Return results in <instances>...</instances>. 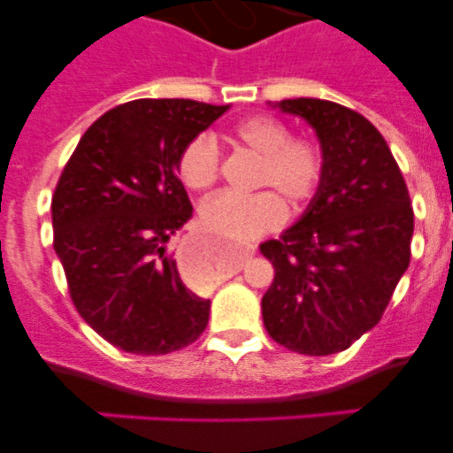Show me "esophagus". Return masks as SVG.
<instances>
[{
  "label": "esophagus",
  "mask_w": 453,
  "mask_h": 453,
  "mask_svg": "<svg viewBox=\"0 0 453 453\" xmlns=\"http://www.w3.org/2000/svg\"><path fill=\"white\" fill-rule=\"evenodd\" d=\"M245 258L254 256V248H248L243 252ZM180 269L186 278H193L197 282H210L212 280V273L201 272V260H203V248H201V241H188L184 248L180 250Z\"/></svg>",
  "instance_id": "34e87169"
}]
</instances>
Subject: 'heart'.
Returning a JSON list of instances; mask_svg holds the SVG:
<instances>
[{
  "label": "heart",
  "instance_id": "obj_1",
  "mask_svg": "<svg viewBox=\"0 0 453 453\" xmlns=\"http://www.w3.org/2000/svg\"><path fill=\"white\" fill-rule=\"evenodd\" d=\"M232 138L258 155L254 186L267 188L250 195L232 190L214 195L201 203L199 217L205 230L221 239L250 241L280 226L285 219L281 196L300 208L319 193L326 175V155L318 140L291 135L289 127L269 113H256L236 122ZM219 162L217 142L208 134H199L180 150L177 175L190 190H205L217 181ZM205 269L212 272L217 263L208 260Z\"/></svg>",
  "mask_w": 453,
  "mask_h": 453
}]
</instances>
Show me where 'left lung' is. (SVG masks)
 Returning a JSON list of instances; mask_svg holds the SVG:
<instances>
[{
    "label": "left lung",
    "mask_w": 453,
    "mask_h": 453,
    "mask_svg": "<svg viewBox=\"0 0 453 453\" xmlns=\"http://www.w3.org/2000/svg\"><path fill=\"white\" fill-rule=\"evenodd\" d=\"M278 107L313 127L326 175L304 217L260 245L273 265L260 307L273 342L319 357L381 319L412 256L414 210L390 146L362 113L319 98Z\"/></svg>",
    "instance_id": "1"
}]
</instances>
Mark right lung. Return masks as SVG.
<instances>
[{"label":"right lung","instance_id":"add662e5","mask_svg":"<svg viewBox=\"0 0 453 453\" xmlns=\"http://www.w3.org/2000/svg\"><path fill=\"white\" fill-rule=\"evenodd\" d=\"M227 104L140 98L85 131L52 195L54 250L81 318L116 349L166 355L199 340L210 300L181 282L166 241L193 217L177 157Z\"/></svg>","mask_w":453,"mask_h":453}]
</instances>
